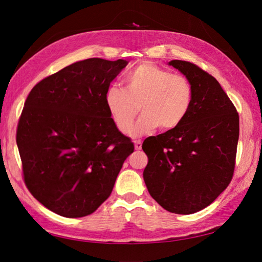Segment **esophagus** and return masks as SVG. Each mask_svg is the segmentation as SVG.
Returning <instances> with one entry per match:
<instances>
[{
  "label": "esophagus",
  "instance_id": "34e87169",
  "mask_svg": "<svg viewBox=\"0 0 262 262\" xmlns=\"http://www.w3.org/2000/svg\"><path fill=\"white\" fill-rule=\"evenodd\" d=\"M135 149L136 151H140V149H142V141H135Z\"/></svg>",
  "mask_w": 262,
  "mask_h": 262
}]
</instances>
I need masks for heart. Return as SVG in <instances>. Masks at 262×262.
Instances as JSON below:
<instances>
[{"label": "heart", "mask_w": 262, "mask_h": 262, "mask_svg": "<svg viewBox=\"0 0 262 262\" xmlns=\"http://www.w3.org/2000/svg\"><path fill=\"white\" fill-rule=\"evenodd\" d=\"M192 102L193 88L187 76L149 62L138 64L127 74L125 89L111 84L104 92L105 107L122 134L130 132L141 107L143 116L133 128L134 136L151 133L158 127L161 130L179 127Z\"/></svg>", "instance_id": "obj_1"}]
</instances>
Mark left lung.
Here are the masks:
<instances>
[{"label": "left lung", "instance_id": "left-lung-1", "mask_svg": "<svg viewBox=\"0 0 262 262\" xmlns=\"http://www.w3.org/2000/svg\"><path fill=\"white\" fill-rule=\"evenodd\" d=\"M169 64L191 82L193 102L179 127L144 141L148 162L143 178L159 205L171 213L188 215L207 207L230 185L238 114L214 76L186 60Z\"/></svg>", "mask_w": 262, "mask_h": 262}]
</instances>
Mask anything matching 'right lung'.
Listing matches in <instances>:
<instances>
[{"label": "right lung", "instance_id": "right-lung-1", "mask_svg": "<svg viewBox=\"0 0 262 262\" xmlns=\"http://www.w3.org/2000/svg\"><path fill=\"white\" fill-rule=\"evenodd\" d=\"M127 63L76 62L38 82L27 97L16 128L24 180L39 203L60 216L96 211L134 152L104 103L105 90Z\"/></svg>", "mask_w": 262, "mask_h": 262}]
</instances>
